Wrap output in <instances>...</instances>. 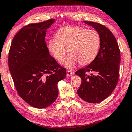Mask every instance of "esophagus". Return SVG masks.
<instances>
[{
  "mask_svg": "<svg viewBox=\"0 0 132 132\" xmlns=\"http://www.w3.org/2000/svg\"><path fill=\"white\" fill-rule=\"evenodd\" d=\"M67 72L68 76H71V75H73L74 74V72H73V71H71L70 70H67Z\"/></svg>",
  "mask_w": 132,
  "mask_h": 132,
  "instance_id": "1",
  "label": "esophagus"
}]
</instances>
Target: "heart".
Here are the masks:
<instances>
[{
    "mask_svg": "<svg viewBox=\"0 0 132 132\" xmlns=\"http://www.w3.org/2000/svg\"><path fill=\"white\" fill-rule=\"evenodd\" d=\"M101 39L95 30L68 26L62 28L56 34V38L49 41L48 50L58 62H62L67 53L70 55L65 65L72 68L79 63L82 65L94 61L101 47Z\"/></svg>",
    "mask_w": 132,
    "mask_h": 132,
    "instance_id": "1",
    "label": "heart"
}]
</instances>
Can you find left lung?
<instances>
[{"label":"left lung","mask_w":132,"mask_h":132,"mask_svg":"<svg viewBox=\"0 0 132 132\" xmlns=\"http://www.w3.org/2000/svg\"><path fill=\"white\" fill-rule=\"evenodd\" d=\"M84 23L92 26L98 31L101 44L94 61L75 73L82 79L77 93L86 102L99 103L108 98L117 85L120 61V50L115 37L104 25L93 21H84ZM90 72L92 74L88 75L87 73Z\"/></svg>","instance_id":"8db88e82"}]
</instances>
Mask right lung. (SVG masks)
<instances>
[{
    "instance_id": "obj_1",
    "label": "right lung",
    "mask_w": 132,
    "mask_h": 132,
    "mask_svg": "<svg viewBox=\"0 0 132 132\" xmlns=\"http://www.w3.org/2000/svg\"><path fill=\"white\" fill-rule=\"evenodd\" d=\"M54 19L29 24L12 40L8 64L18 94L36 108H45L58 97V82L66 77V69L50 55L45 36Z\"/></svg>"
}]
</instances>
